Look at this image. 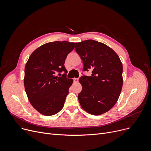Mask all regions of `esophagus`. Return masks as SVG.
Listing matches in <instances>:
<instances>
[{"mask_svg":"<svg viewBox=\"0 0 151 151\" xmlns=\"http://www.w3.org/2000/svg\"><path fill=\"white\" fill-rule=\"evenodd\" d=\"M78 78H73V81L75 82V83H78Z\"/></svg>","mask_w":151,"mask_h":151,"instance_id":"obj_1","label":"esophagus"}]
</instances>
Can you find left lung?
Instances as JSON below:
<instances>
[{"label":"left lung","mask_w":151,"mask_h":151,"mask_svg":"<svg viewBox=\"0 0 151 151\" xmlns=\"http://www.w3.org/2000/svg\"><path fill=\"white\" fill-rule=\"evenodd\" d=\"M75 50L84 64L91 69L90 76H81L83 89L78 94L82 108L92 115H100L117 102L123 84L122 63L116 52L106 45L93 40L75 43Z\"/></svg>","instance_id":"left-lung-1"}]
</instances>
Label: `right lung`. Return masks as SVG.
Masks as SVG:
<instances>
[{"label":"right lung","mask_w":151,"mask_h":151,"mask_svg":"<svg viewBox=\"0 0 151 151\" xmlns=\"http://www.w3.org/2000/svg\"><path fill=\"white\" fill-rule=\"evenodd\" d=\"M75 43L56 41L38 47L26 63L24 70L25 91L29 101L38 112L52 116L62 109L72 84L73 79L67 78L64 63ZM65 71L61 77L58 72Z\"/></svg>","instance_id":"1"}]
</instances>
